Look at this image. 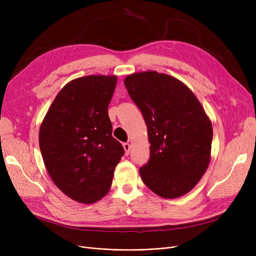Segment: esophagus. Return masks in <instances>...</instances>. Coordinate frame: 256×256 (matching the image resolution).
Returning a JSON list of instances; mask_svg holds the SVG:
<instances>
[{
  "mask_svg": "<svg viewBox=\"0 0 256 256\" xmlns=\"http://www.w3.org/2000/svg\"><path fill=\"white\" fill-rule=\"evenodd\" d=\"M124 152H126V154L128 156L130 154V145L128 143H124Z\"/></svg>",
  "mask_w": 256,
  "mask_h": 256,
  "instance_id": "obj_1",
  "label": "esophagus"
}]
</instances>
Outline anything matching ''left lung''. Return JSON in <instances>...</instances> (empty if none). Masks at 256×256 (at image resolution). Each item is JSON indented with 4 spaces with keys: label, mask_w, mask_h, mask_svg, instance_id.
<instances>
[{
    "label": "left lung",
    "mask_w": 256,
    "mask_h": 256,
    "mask_svg": "<svg viewBox=\"0 0 256 256\" xmlns=\"http://www.w3.org/2000/svg\"><path fill=\"white\" fill-rule=\"evenodd\" d=\"M124 85L148 130L150 160L139 169L143 182L160 197L184 195L210 164V120L194 93L176 78L137 72L126 76Z\"/></svg>",
    "instance_id": "8db88e82"
}]
</instances>
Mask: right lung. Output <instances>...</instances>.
I'll list each match as a JSON object with an SVG mask.
<instances>
[{"mask_svg":"<svg viewBox=\"0 0 256 256\" xmlns=\"http://www.w3.org/2000/svg\"><path fill=\"white\" fill-rule=\"evenodd\" d=\"M115 76H88L57 94L39 130V146L50 178L72 199L94 204L109 192L124 150L112 136L108 106Z\"/></svg>","mask_w":256,"mask_h":256,"instance_id":"right-lung-1","label":"right lung"}]
</instances>
